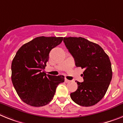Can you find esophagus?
<instances>
[{
    "label": "esophagus",
    "mask_w": 123,
    "mask_h": 123,
    "mask_svg": "<svg viewBox=\"0 0 123 123\" xmlns=\"http://www.w3.org/2000/svg\"><path fill=\"white\" fill-rule=\"evenodd\" d=\"M65 82H66V83H68V82H71V81H69V80H68V79H65Z\"/></svg>",
    "instance_id": "obj_1"
}]
</instances>
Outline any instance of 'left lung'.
I'll use <instances>...</instances> for the list:
<instances>
[{
	"mask_svg": "<svg viewBox=\"0 0 123 123\" xmlns=\"http://www.w3.org/2000/svg\"><path fill=\"white\" fill-rule=\"evenodd\" d=\"M63 41L76 66L84 69V81H77V89L71 93V99L80 106H93L105 96L112 79L109 56L98 44L83 37H64Z\"/></svg>",
	"mask_w": 123,
	"mask_h": 123,
	"instance_id": "8db88e82",
	"label": "left lung"
}]
</instances>
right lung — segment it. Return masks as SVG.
Returning <instances> with one entry per match:
<instances>
[{"label": "right lung", "mask_w": 123, "mask_h": 123, "mask_svg": "<svg viewBox=\"0 0 123 123\" xmlns=\"http://www.w3.org/2000/svg\"><path fill=\"white\" fill-rule=\"evenodd\" d=\"M61 37H38L24 44L12 62V84L25 103L34 107L49 104L57 86L64 81V76L44 73L51 49L61 43Z\"/></svg>", "instance_id": "add662e5"}]
</instances>
